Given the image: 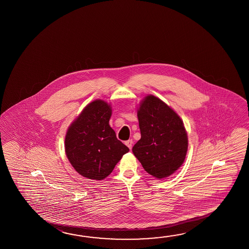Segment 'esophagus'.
<instances>
[{"label": "esophagus", "instance_id": "esophagus-1", "mask_svg": "<svg viewBox=\"0 0 249 249\" xmlns=\"http://www.w3.org/2000/svg\"><path fill=\"white\" fill-rule=\"evenodd\" d=\"M127 147L129 148V149H132V147H133V140H128V141H126V142H125Z\"/></svg>", "mask_w": 249, "mask_h": 249}]
</instances>
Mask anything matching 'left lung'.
<instances>
[{"label": "left lung", "mask_w": 249, "mask_h": 249, "mask_svg": "<svg viewBox=\"0 0 249 249\" xmlns=\"http://www.w3.org/2000/svg\"><path fill=\"white\" fill-rule=\"evenodd\" d=\"M137 116L142 137L133 153L146 171L166 178L184 162L188 135L179 115L159 98L149 94L141 102Z\"/></svg>", "instance_id": "8db88e82"}]
</instances>
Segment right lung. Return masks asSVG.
I'll return each instance as SVG.
<instances>
[{
  "instance_id": "right-lung-1",
  "label": "right lung",
  "mask_w": 249,
  "mask_h": 249,
  "mask_svg": "<svg viewBox=\"0 0 249 249\" xmlns=\"http://www.w3.org/2000/svg\"><path fill=\"white\" fill-rule=\"evenodd\" d=\"M110 105L95 100L85 107L66 134L65 152L75 171L90 179H105L129 149L109 126Z\"/></svg>"
}]
</instances>
